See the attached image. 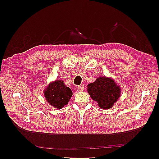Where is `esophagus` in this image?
I'll list each match as a JSON object with an SVG mask.
<instances>
[{"instance_id":"obj_1","label":"esophagus","mask_w":159,"mask_h":159,"mask_svg":"<svg viewBox=\"0 0 159 159\" xmlns=\"http://www.w3.org/2000/svg\"><path fill=\"white\" fill-rule=\"evenodd\" d=\"M78 88L79 91H83L84 89V85H80L78 86Z\"/></svg>"}]
</instances>
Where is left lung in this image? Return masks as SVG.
I'll use <instances>...</instances> for the list:
<instances>
[{
  "label": "left lung",
  "instance_id": "left-lung-1",
  "mask_svg": "<svg viewBox=\"0 0 159 159\" xmlns=\"http://www.w3.org/2000/svg\"><path fill=\"white\" fill-rule=\"evenodd\" d=\"M88 91L91 98L103 109L111 108L120 96L121 89L113 80L99 77L95 82L89 84Z\"/></svg>",
  "mask_w": 159,
  "mask_h": 159
}]
</instances>
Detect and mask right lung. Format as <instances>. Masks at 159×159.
<instances>
[{"instance_id": "add662e5", "label": "right lung", "mask_w": 159, "mask_h": 159, "mask_svg": "<svg viewBox=\"0 0 159 159\" xmlns=\"http://www.w3.org/2000/svg\"><path fill=\"white\" fill-rule=\"evenodd\" d=\"M44 95L52 106L61 109L68 104L72 95V91L64 84L63 81L56 80L48 86Z\"/></svg>"}]
</instances>
